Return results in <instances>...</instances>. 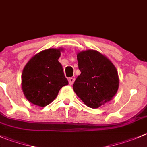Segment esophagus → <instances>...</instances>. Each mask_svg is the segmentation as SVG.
<instances>
[{"label":"esophagus","instance_id":"obj_1","mask_svg":"<svg viewBox=\"0 0 147 147\" xmlns=\"http://www.w3.org/2000/svg\"><path fill=\"white\" fill-rule=\"evenodd\" d=\"M68 80H69V85H73L74 82H75V78H69Z\"/></svg>","mask_w":147,"mask_h":147}]
</instances>
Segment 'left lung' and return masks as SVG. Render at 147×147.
<instances>
[{
  "instance_id": "8db88e82",
  "label": "left lung",
  "mask_w": 147,
  "mask_h": 147,
  "mask_svg": "<svg viewBox=\"0 0 147 147\" xmlns=\"http://www.w3.org/2000/svg\"><path fill=\"white\" fill-rule=\"evenodd\" d=\"M81 74L72 86L82 102L92 108L111 100L117 92L119 79L116 68L108 58L92 49L77 55Z\"/></svg>"
}]
</instances>
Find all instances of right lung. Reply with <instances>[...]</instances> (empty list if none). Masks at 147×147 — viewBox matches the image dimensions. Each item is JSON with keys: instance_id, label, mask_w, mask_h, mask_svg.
<instances>
[{"instance_id": "1", "label": "right lung", "mask_w": 147, "mask_h": 147, "mask_svg": "<svg viewBox=\"0 0 147 147\" xmlns=\"http://www.w3.org/2000/svg\"><path fill=\"white\" fill-rule=\"evenodd\" d=\"M62 49H48L34 55L23 69L21 86L31 103L45 107L57 98L59 90L68 85L58 59Z\"/></svg>"}]
</instances>
